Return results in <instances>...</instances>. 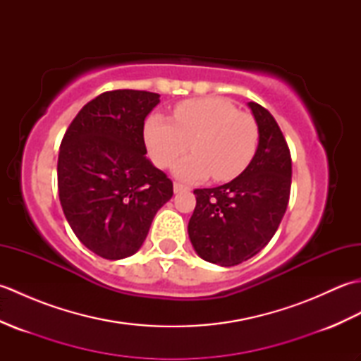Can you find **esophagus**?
<instances>
[{
    "instance_id": "obj_1",
    "label": "esophagus",
    "mask_w": 361,
    "mask_h": 361,
    "mask_svg": "<svg viewBox=\"0 0 361 361\" xmlns=\"http://www.w3.org/2000/svg\"><path fill=\"white\" fill-rule=\"evenodd\" d=\"M183 190H189V188L185 186V185H180V183H173V192L175 194L183 192Z\"/></svg>"
}]
</instances>
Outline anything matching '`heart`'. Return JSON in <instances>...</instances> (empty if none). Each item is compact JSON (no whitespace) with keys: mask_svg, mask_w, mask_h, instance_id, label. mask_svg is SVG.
<instances>
[{"mask_svg":"<svg viewBox=\"0 0 361 361\" xmlns=\"http://www.w3.org/2000/svg\"><path fill=\"white\" fill-rule=\"evenodd\" d=\"M144 142L153 163L171 167L192 149L194 155L173 169L176 178L197 183L209 178L233 180L251 163L259 144L256 119L224 97H200L180 102L173 121L150 114L144 126Z\"/></svg>","mask_w":361,"mask_h":361,"instance_id":"obj_1","label":"heart"}]
</instances>
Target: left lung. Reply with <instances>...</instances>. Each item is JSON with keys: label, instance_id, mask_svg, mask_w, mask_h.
Here are the masks:
<instances>
[{"label": "left lung", "instance_id": "left-lung-1", "mask_svg": "<svg viewBox=\"0 0 361 361\" xmlns=\"http://www.w3.org/2000/svg\"><path fill=\"white\" fill-rule=\"evenodd\" d=\"M259 127V144L247 169L233 181L195 189L197 204L188 233L197 255L220 267L239 265L271 240L286 214L291 158L271 113L248 102Z\"/></svg>", "mask_w": 361, "mask_h": 361}]
</instances>
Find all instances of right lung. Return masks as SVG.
<instances>
[{
  "label": "right lung",
  "mask_w": 361,
  "mask_h": 361,
  "mask_svg": "<svg viewBox=\"0 0 361 361\" xmlns=\"http://www.w3.org/2000/svg\"><path fill=\"white\" fill-rule=\"evenodd\" d=\"M159 94L106 91L74 118L60 144V204L78 239L94 255H135L173 185L145 157L144 121Z\"/></svg>",
  "instance_id": "add662e5"
}]
</instances>
